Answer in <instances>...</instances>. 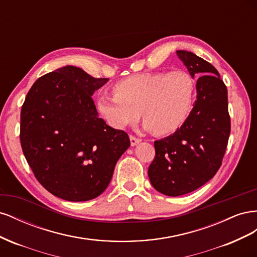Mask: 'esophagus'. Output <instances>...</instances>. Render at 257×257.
<instances>
[{
  "mask_svg": "<svg viewBox=\"0 0 257 257\" xmlns=\"http://www.w3.org/2000/svg\"><path fill=\"white\" fill-rule=\"evenodd\" d=\"M130 139H131V145L133 146V147L136 146V145H138L139 143L142 142L141 138H137V137H135V136H133V135L130 136Z\"/></svg>",
  "mask_w": 257,
  "mask_h": 257,
  "instance_id": "esophagus-1",
  "label": "esophagus"
}]
</instances>
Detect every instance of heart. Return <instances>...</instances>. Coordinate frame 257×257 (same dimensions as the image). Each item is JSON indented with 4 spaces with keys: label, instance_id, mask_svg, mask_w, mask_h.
Wrapping results in <instances>:
<instances>
[{
    "label": "heart",
    "instance_id": "obj_1",
    "mask_svg": "<svg viewBox=\"0 0 257 257\" xmlns=\"http://www.w3.org/2000/svg\"><path fill=\"white\" fill-rule=\"evenodd\" d=\"M113 96L100 95L96 106L110 126L124 128L141 118L157 135L180 128L192 112L195 79L185 71L136 74L115 82Z\"/></svg>",
    "mask_w": 257,
    "mask_h": 257
}]
</instances>
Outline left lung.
<instances>
[{
  "instance_id": "left-lung-1",
  "label": "left lung",
  "mask_w": 257,
  "mask_h": 257,
  "mask_svg": "<svg viewBox=\"0 0 257 257\" xmlns=\"http://www.w3.org/2000/svg\"><path fill=\"white\" fill-rule=\"evenodd\" d=\"M177 54L196 82L191 114L173 135L154 142L155 157L148 169L153 188L180 196L200 188L222 165L230 134L227 88L209 62L186 50Z\"/></svg>"
}]
</instances>
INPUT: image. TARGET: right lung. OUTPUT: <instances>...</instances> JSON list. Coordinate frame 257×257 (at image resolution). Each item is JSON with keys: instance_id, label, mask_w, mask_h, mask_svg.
I'll return each instance as SVG.
<instances>
[{"instance_id": "right-lung-1", "label": "right lung", "mask_w": 257, "mask_h": 257, "mask_svg": "<svg viewBox=\"0 0 257 257\" xmlns=\"http://www.w3.org/2000/svg\"><path fill=\"white\" fill-rule=\"evenodd\" d=\"M108 80L67 65L40 77L22 105V152L37 181L59 198L100 195L131 146L125 132L99 118L91 97Z\"/></svg>"}]
</instances>
